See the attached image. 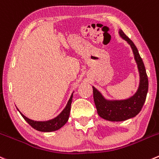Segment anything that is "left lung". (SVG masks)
Here are the masks:
<instances>
[{"mask_svg":"<svg viewBox=\"0 0 159 159\" xmlns=\"http://www.w3.org/2000/svg\"><path fill=\"white\" fill-rule=\"evenodd\" d=\"M119 34L124 40L127 41L133 50L140 75V83L138 90L134 95L126 99L109 100L105 98L101 92L92 86L94 102L98 116L106 120L116 122L127 120L128 119L136 116L144 106L148 91V79L145 67L136 46L121 29L119 31Z\"/></svg>","mask_w":159,"mask_h":159,"instance_id":"obj_1","label":"left lung"}]
</instances>
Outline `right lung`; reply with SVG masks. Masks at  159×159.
<instances>
[{
    "label": "right lung",
    "mask_w": 159,
    "mask_h": 159,
    "mask_svg": "<svg viewBox=\"0 0 159 159\" xmlns=\"http://www.w3.org/2000/svg\"><path fill=\"white\" fill-rule=\"evenodd\" d=\"M72 98H73V93L70 95V98H69L67 104L66 105L65 108L63 109L62 112L56 116L55 118L50 120L47 121H35L32 120L31 119H29L26 117L25 116L23 115L18 109L17 108L21 115L22 116L23 118L25 119V120L32 127L35 129L36 130L41 132H52L55 131V130H59L60 128L63 127L66 123L67 122L69 119V116H70V106H71L72 102Z\"/></svg>",
    "instance_id": "right-lung-1"
}]
</instances>
